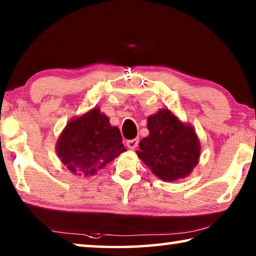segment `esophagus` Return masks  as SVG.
<instances>
[{"instance_id": "esophagus-1", "label": "esophagus", "mask_w": 256, "mask_h": 256, "mask_svg": "<svg viewBox=\"0 0 256 256\" xmlns=\"http://www.w3.org/2000/svg\"><path fill=\"white\" fill-rule=\"evenodd\" d=\"M138 144V138H132V140L126 141V146L130 149H136Z\"/></svg>"}]
</instances>
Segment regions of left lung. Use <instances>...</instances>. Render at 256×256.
<instances>
[{
    "mask_svg": "<svg viewBox=\"0 0 256 256\" xmlns=\"http://www.w3.org/2000/svg\"><path fill=\"white\" fill-rule=\"evenodd\" d=\"M149 136L138 144V156L162 180L188 176L200 157V142L194 130L168 110L148 118Z\"/></svg>",
    "mask_w": 256,
    "mask_h": 256,
    "instance_id": "8db88e82",
    "label": "left lung"
}]
</instances>
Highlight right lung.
<instances>
[{
    "instance_id": "obj_1",
    "label": "right lung",
    "mask_w": 256,
    "mask_h": 256,
    "mask_svg": "<svg viewBox=\"0 0 256 256\" xmlns=\"http://www.w3.org/2000/svg\"><path fill=\"white\" fill-rule=\"evenodd\" d=\"M56 149L68 170L84 176L94 175L125 151L120 130L110 126L98 108L68 122Z\"/></svg>"
}]
</instances>
